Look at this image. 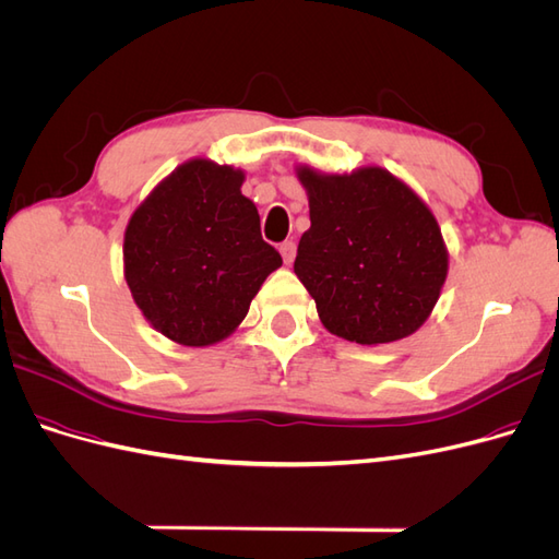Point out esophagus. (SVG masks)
<instances>
[{"label":"esophagus","mask_w":559,"mask_h":559,"mask_svg":"<svg viewBox=\"0 0 559 559\" xmlns=\"http://www.w3.org/2000/svg\"><path fill=\"white\" fill-rule=\"evenodd\" d=\"M280 251H282V259L286 265H292L294 259H296V242L294 240H286L280 245Z\"/></svg>","instance_id":"esophagus-1"}]
</instances>
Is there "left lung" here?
I'll return each instance as SVG.
<instances>
[{
	"label": "left lung",
	"instance_id": "8db88e82",
	"mask_svg": "<svg viewBox=\"0 0 559 559\" xmlns=\"http://www.w3.org/2000/svg\"><path fill=\"white\" fill-rule=\"evenodd\" d=\"M310 200L294 273L321 324L359 345L394 343L431 314L448 277V249L419 195L382 167L321 175L298 167Z\"/></svg>",
	"mask_w": 559,
	"mask_h": 559
}]
</instances>
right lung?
I'll list each match as a JSON object with an SVG mask.
<instances>
[{
	"label": "right lung",
	"instance_id": "obj_1",
	"mask_svg": "<svg viewBox=\"0 0 559 559\" xmlns=\"http://www.w3.org/2000/svg\"><path fill=\"white\" fill-rule=\"evenodd\" d=\"M245 173L193 158L165 177L126 228V282L158 333L186 347L224 341L282 265L261 238Z\"/></svg>",
	"mask_w": 559,
	"mask_h": 559
}]
</instances>
